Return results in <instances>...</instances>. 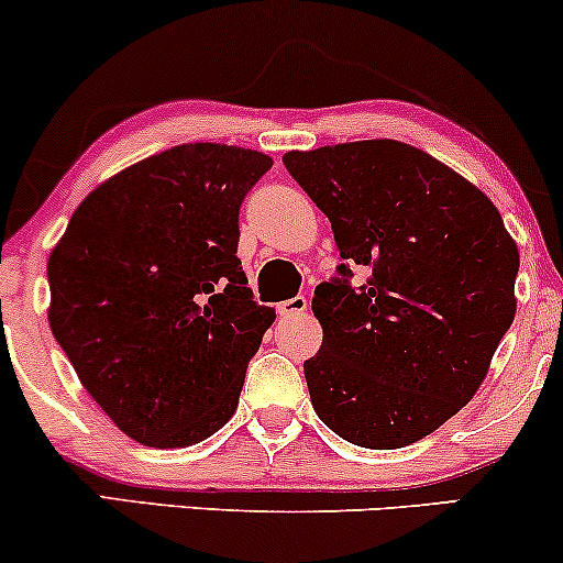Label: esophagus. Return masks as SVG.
I'll return each mask as SVG.
<instances>
[{
	"instance_id": "esophagus-1",
	"label": "esophagus",
	"mask_w": 563,
	"mask_h": 563,
	"mask_svg": "<svg viewBox=\"0 0 563 563\" xmlns=\"http://www.w3.org/2000/svg\"><path fill=\"white\" fill-rule=\"evenodd\" d=\"M307 307H309V301L303 299V296H294V299L277 303V314H280V317H299V314H303V311H307Z\"/></svg>"
}]
</instances>
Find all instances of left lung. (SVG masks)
Returning a JSON list of instances; mask_svg holds the SVG:
<instances>
[{
    "instance_id": "8db88e82",
    "label": "left lung",
    "mask_w": 563,
    "mask_h": 563,
    "mask_svg": "<svg viewBox=\"0 0 563 563\" xmlns=\"http://www.w3.org/2000/svg\"><path fill=\"white\" fill-rule=\"evenodd\" d=\"M288 173L328 214L367 283H322V349L303 362L311 406L362 449H404L483 385L517 314V241L475 183L393 139L288 152Z\"/></svg>"
}]
</instances>
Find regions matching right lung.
<instances>
[{
  "label": "right lung",
  "mask_w": 563,
  "mask_h": 563,
  "mask_svg": "<svg viewBox=\"0 0 563 563\" xmlns=\"http://www.w3.org/2000/svg\"><path fill=\"white\" fill-rule=\"evenodd\" d=\"M269 167L252 148L173 146L93 188L52 249V333L135 443L186 449L239 409L275 322L235 256L239 207Z\"/></svg>",
  "instance_id": "obj_1"
}]
</instances>
